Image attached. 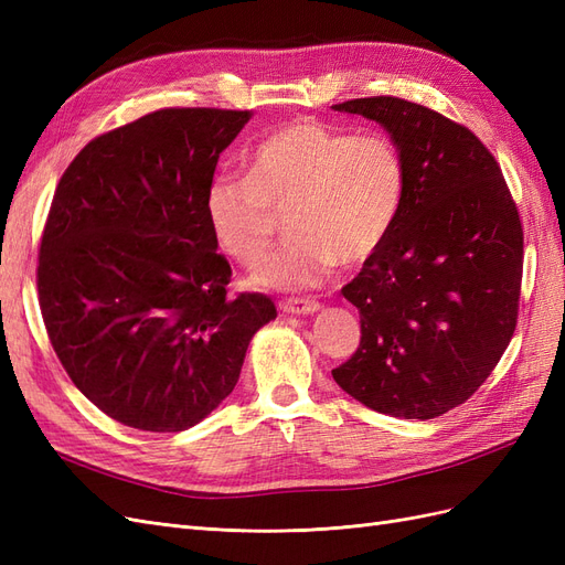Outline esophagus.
Segmentation results:
<instances>
[{"label":"esophagus","instance_id":"obj_1","mask_svg":"<svg viewBox=\"0 0 565 565\" xmlns=\"http://www.w3.org/2000/svg\"><path fill=\"white\" fill-rule=\"evenodd\" d=\"M280 311L289 316H313L320 311V303L313 299H285L280 301Z\"/></svg>","mask_w":565,"mask_h":565}]
</instances>
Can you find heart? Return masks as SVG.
<instances>
[{
	"mask_svg": "<svg viewBox=\"0 0 565 565\" xmlns=\"http://www.w3.org/2000/svg\"><path fill=\"white\" fill-rule=\"evenodd\" d=\"M247 174L216 177L204 212L216 245L243 266L264 262L287 214L289 243L254 273L259 287L309 289L337 266L367 262L396 226L405 195L401 150L384 134L297 117L256 143Z\"/></svg>",
	"mask_w": 565,
	"mask_h": 565,
	"instance_id": "heart-1",
	"label": "heart"
}]
</instances>
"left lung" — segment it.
<instances>
[{
  "mask_svg": "<svg viewBox=\"0 0 565 565\" xmlns=\"http://www.w3.org/2000/svg\"><path fill=\"white\" fill-rule=\"evenodd\" d=\"M332 110L384 127L405 164L396 226L341 289L363 337L332 377L374 413L440 417L473 396L514 337L519 210L488 148L440 113L393 96Z\"/></svg>",
  "mask_w": 565,
  "mask_h": 565,
  "instance_id": "8db88e82",
  "label": "left lung"
}]
</instances>
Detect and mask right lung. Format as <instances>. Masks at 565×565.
<instances>
[{"label": "right lung", "instance_id": "add662e5", "mask_svg": "<svg viewBox=\"0 0 565 565\" xmlns=\"http://www.w3.org/2000/svg\"><path fill=\"white\" fill-rule=\"evenodd\" d=\"M252 110L164 108L98 136L65 169L42 235L46 332L73 384L141 431H185L235 388L278 311L228 297L204 198Z\"/></svg>", "mask_w": 565, "mask_h": 565}]
</instances>
